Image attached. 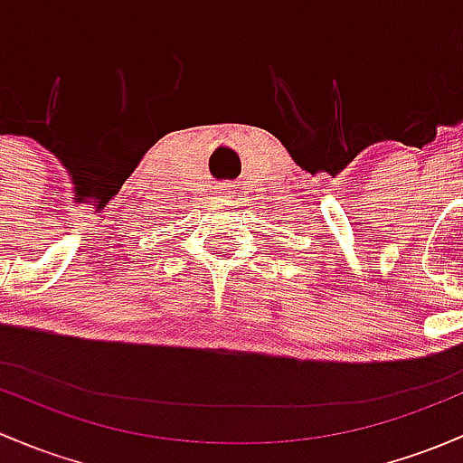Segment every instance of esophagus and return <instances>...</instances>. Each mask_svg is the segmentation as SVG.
<instances>
[{
  "label": "esophagus",
  "instance_id": "34e87169",
  "mask_svg": "<svg viewBox=\"0 0 463 463\" xmlns=\"http://www.w3.org/2000/svg\"><path fill=\"white\" fill-rule=\"evenodd\" d=\"M221 194H227V192H225V189H221Z\"/></svg>",
  "mask_w": 463,
  "mask_h": 463
}]
</instances>
